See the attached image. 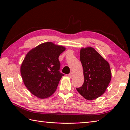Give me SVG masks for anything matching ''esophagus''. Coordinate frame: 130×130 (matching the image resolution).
I'll return each instance as SVG.
<instances>
[{
    "label": "esophagus",
    "instance_id": "esophagus-1",
    "mask_svg": "<svg viewBox=\"0 0 130 130\" xmlns=\"http://www.w3.org/2000/svg\"><path fill=\"white\" fill-rule=\"evenodd\" d=\"M73 76H74V73H73V72H71V73L68 74V77L70 78H72Z\"/></svg>",
    "mask_w": 130,
    "mask_h": 130
}]
</instances>
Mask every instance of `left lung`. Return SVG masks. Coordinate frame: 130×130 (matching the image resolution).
<instances>
[{
	"label": "left lung",
	"instance_id": "obj_1",
	"mask_svg": "<svg viewBox=\"0 0 130 130\" xmlns=\"http://www.w3.org/2000/svg\"><path fill=\"white\" fill-rule=\"evenodd\" d=\"M80 58L84 81L76 89L85 99H96L104 93L111 81L109 64L92 47L81 48Z\"/></svg>",
	"mask_w": 130,
	"mask_h": 130
}]
</instances>
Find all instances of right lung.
I'll use <instances>...</instances> for the list:
<instances>
[{"label": "right lung", "instance_id": "add662e5", "mask_svg": "<svg viewBox=\"0 0 130 130\" xmlns=\"http://www.w3.org/2000/svg\"><path fill=\"white\" fill-rule=\"evenodd\" d=\"M66 48L51 42L41 43L26 54L21 66L24 84L39 99L51 96L64 74L59 71L58 57Z\"/></svg>", "mask_w": 130, "mask_h": 130}]
</instances>
